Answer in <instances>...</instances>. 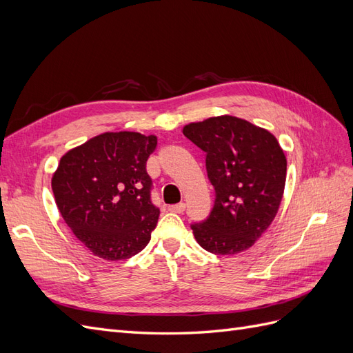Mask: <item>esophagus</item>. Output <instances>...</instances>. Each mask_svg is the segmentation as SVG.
Here are the masks:
<instances>
[{
  "mask_svg": "<svg viewBox=\"0 0 353 353\" xmlns=\"http://www.w3.org/2000/svg\"><path fill=\"white\" fill-rule=\"evenodd\" d=\"M169 212H174V213H183L185 210V205L184 203H178V205H172L168 208Z\"/></svg>",
  "mask_w": 353,
  "mask_h": 353,
  "instance_id": "1",
  "label": "esophagus"
}]
</instances>
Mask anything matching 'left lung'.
<instances>
[{
    "label": "left lung",
    "instance_id": "left-lung-1",
    "mask_svg": "<svg viewBox=\"0 0 353 353\" xmlns=\"http://www.w3.org/2000/svg\"><path fill=\"white\" fill-rule=\"evenodd\" d=\"M183 134L206 153L215 188L210 215L191 225L197 243L215 254L248 250L279 212L287 172L283 148L270 131L228 114L188 123Z\"/></svg>",
    "mask_w": 353,
    "mask_h": 353
}]
</instances>
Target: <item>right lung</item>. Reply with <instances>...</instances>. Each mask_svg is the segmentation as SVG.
<instances>
[{"label": "right lung", "mask_w": 353, "mask_h": 353, "mask_svg": "<svg viewBox=\"0 0 353 353\" xmlns=\"http://www.w3.org/2000/svg\"><path fill=\"white\" fill-rule=\"evenodd\" d=\"M156 145V135L104 132L60 159L51 179L60 215L101 259H130L152 239L160 210L145 163Z\"/></svg>", "instance_id": "add662e5"}]
</instances>
